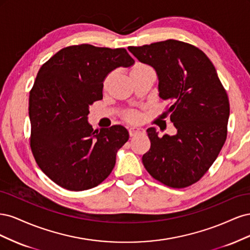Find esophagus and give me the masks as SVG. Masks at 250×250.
I'll return each instance as SVG.
<instances>
[{
  "label": "esophagus",
  "mask_w": 250,
  "mask_h": 250,
  "mask_svg": "<svg viewBox=\"0 0 250 250\" xmlns=\"http://www.w3.org/2000/svg\"><path fill=\"white\" fill-rule=\"evenodd\" d=\"M128 130H129L130 137H133V135H135V134H138V133L144 131L143 128H142V127H139V126H130L129 129H128Z\"/></svg>",
  "instance_id": "1"
}]
</instances>
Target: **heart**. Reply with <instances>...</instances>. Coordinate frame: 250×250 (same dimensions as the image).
Wrapping results in <instances>:
<instances>
[{
    "label": "heart",
    "mask_w": 250,
    "mask_h": 250,
    "mask_svg": "<svg viewBox=\"0 0 250 250\" xmlns=\"http://www.w3.org/2000/svg\"><path fill=\"white\" fill-rule=\"evenodd\" d=\"M149 69H151V67H149V66H148V65H146V64H143V63H135V64H134V66H133L132 69H131V74L138 73V72H142V71H145V70H149ZM110 78H111V74H109L108 76H107L106 78H105L104 83H103L104 87H106V86H107V84H108L109 81H110ZM127 118L129 119V120L134 121V120H137V119H138V115H135V113H130V115H128V116H127Z\"/></svg>",
    "instance_id": "b5f03b06"
}]
</instances>
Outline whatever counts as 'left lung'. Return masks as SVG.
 <instances>
[{"label":"left lung","instance_id":"1","mask_svg":"<svg viewBox=\"0 0 250 250\" xmlns=\"http://www.w3.org/2000/svg\"><path fill=\"white\" fill-rule=\"evenodd\" d=\"M140 62L152 66L158 96L171 105L167 112L176 134L158 137L147 129L151 146L144 167L162 184L186 188L198 181L222 149L229 118V102L214 64L190 43L168 40L128 47Z\"/></svg>","mask_w":250,"mask_h":250}]
</instances>
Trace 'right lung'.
I'll return each instance as SVG.
<instances>
[{
  "instance_id": "add662e5",
  "label": "right lung",
  "mask_w": 250,
  "mask_h": 250,
  "mask_svg": "<svg viewBox=\"0 0 250 250\" xmlns=\"http://www.w3.org/2000/svg\"><path fill=\"white\" fill-rule=\"evenodd\" d=\"M133 64L125 49L82 43L62 49L42 65L29 96L30 146L39 167L58 186L84 191L111 173L129 133L121 125L94 130L89 105L103 98L110 72Z\"/></svg>"
}]
</instances>
